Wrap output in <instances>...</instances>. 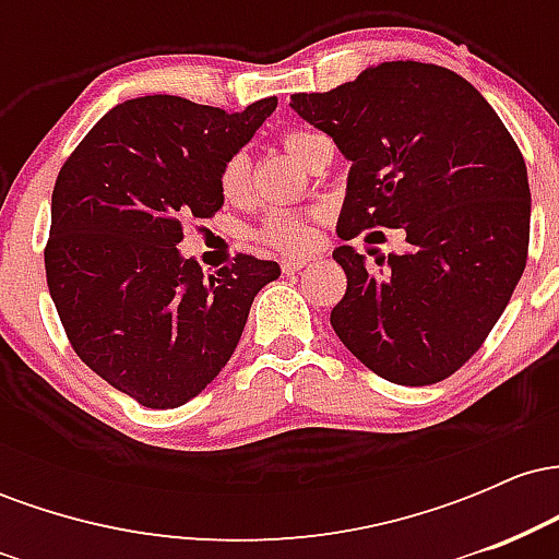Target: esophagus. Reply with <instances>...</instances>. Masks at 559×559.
Wrapping results in <instances>:
<instances>
[{
  "label": "esophagus",
  "mask_w": 559,
  "mask_h": 559,
  "mask_svg": "<svg viewBox=\"0 0 559 559\" xmlns=\"http://www.w3.org/2000/svg\"><path fill=\"white\" fill-rule=\"evenodd\" d=\"M307 262H310V258H299V254H294V258L281 260V267H284L286 275H294V273H299L301 267H307Z\"/></svg>",
  "instance_id": "34e87169"
}]
</instances>
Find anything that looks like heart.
<instances>
[{"label":"heart","mask_w":559,"mask_h":559,"mask_svg":"<svg viewBox=\"0 0 559 559\" xmlns=\"http://www.w3.org/2000/svg\"><path fill=\"white\" fill-rule=\"evenodd\" d=\"M312 139H318L316 133L305 131H288L281 139V146L294 163H301L307 146L312 144ZM249 186V163L243 155H234L223 165L221 170V191L228 202H239L247 194ZM320 215L318 213H273L267 215L265 226L260 228V239L267 247L281 249V252H301V249L310 247L316 241V226Z\"/></svg>","instance_id":"obj_1"}]
</instances>
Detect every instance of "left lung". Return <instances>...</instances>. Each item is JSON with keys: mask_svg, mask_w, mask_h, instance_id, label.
Returning a JSON list of instances; mask_svg holds the SVG:
<instances>
[{"mask_svg": "<svg viewBox=\"0 0 559 559\" xmlns=\"http://www.w3.org/2000/svg\"><path fill=\"white\" fill-rule=\"evenodd\" d=\"M292 110L349 159L338 239L404 228L407 252L370 271L333 249L346 294L336 336L365 368L402 386L444 381L480 349L525 271L528 173L489 102L452 70L396 60Z\"/></svg>", "mask_w": 559, "mask_h": 559, "instance_id": "8db88e82", "label": "left lung"}]
</instances>
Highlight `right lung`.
<instances>
[{
  "label": "right lung",
  "instance_id": "obj_1",
  "mask_svg": "<svg viewBox=\"0 0 559 559\" xmlns=\"http://www.w3.org/2000/svg\"><path fill=\"white\" fill-rule=\"evenodd\" d=\"M278 99L241 112L155 94L112 107L66 159L44 249L75 355L152 409L181 407L226 368L278 262L236 254L204 275L178 243L223 207L221 170Z\"/></svg>",
  "mask_w": 559,
  "mask_h": 559
}]
</instances>
